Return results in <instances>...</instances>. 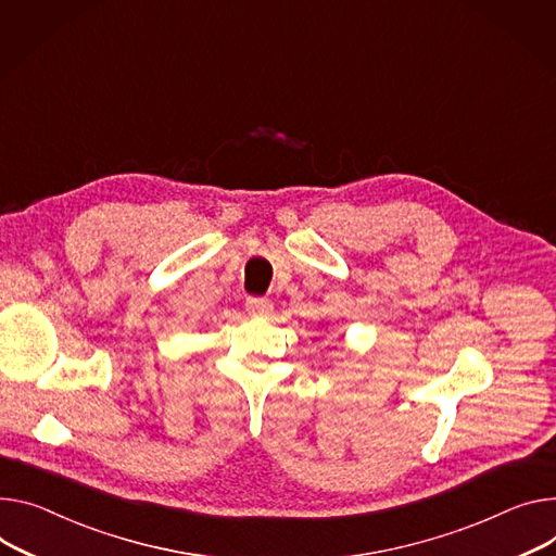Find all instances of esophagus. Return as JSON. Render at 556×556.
I'll return each instance as SVG.
<instances>
[{
	"mask_svg": "<svg viewBox=\"0 0 556 556\" xmlns=\"http://www.w3.org/2000/svg\"><path fill=\"white\" fill-rule=\"evenodd\" d=\"M244 307L251 316H267L274 305H271L269 298H247Z\"/></svg>",
	"mask_w": 556,
	"mask_h": 556,
	"instance_id": "obj_1",
	"label": "esophagus"
}]
</instances>
